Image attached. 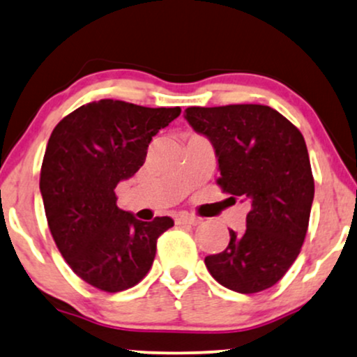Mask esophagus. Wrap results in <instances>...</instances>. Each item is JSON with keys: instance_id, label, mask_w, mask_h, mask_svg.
Wrapping results in <instances>:
<instances>
[{"instance_id": "1", "label": "esophagus", "mask_w": 357, "mask_h": 357, "mask_svg": "<svg viewBox=\"0 0 357 357\" xmlns=\"http://www.w3.org/2000/svg\"><path fill=\"white\" fill-rule=\"evenodd\" d=\"M199 222H201V219L196 218V215H191V214H179L178 218H176V224L197 225Z\"/></svg>"}]
</instances>
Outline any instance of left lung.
<instances>
[{
	"label": "left lung",
	"mask_w": 357,
	"mask_h": 357,
	"mask_svg": "<svg viewBox=\"0 0 357 357\" xmlns=\"http://www.w3.org/2000/svg\"><path fill=\"white\" fill-rule=\"evenodd\" d=\"M184 119L214 146L224 192L250 202L247 227L204 264L237 293L273 287L298 257L308 231L314 181L303 135L267 105L189 107Z\"/></svg>",
	"instance_id": "left-lung-1"
}]
</instances>
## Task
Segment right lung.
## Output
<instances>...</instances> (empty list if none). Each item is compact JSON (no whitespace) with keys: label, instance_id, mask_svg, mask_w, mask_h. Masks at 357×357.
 Wrapping results in <instances>:
<instances>
[{"label":"right lung","instance_id":"add662e5","mask_svg":"<svg viewBox=\"0 0 357 357\" xmlns=\"http://www.w3.org/2000/svg\"><path fill=\"white\" fill-rule=\"evenodd\" d=\"M181 108L103 98L79 107L52 130L39 189L49 229L69 267L89 285L116 293L150 272L156 241L174 220H138L116 206L115 188L145 163L153 137Z\"/></svg>","mask_w":357,"mask_h":357}]
</instances>
